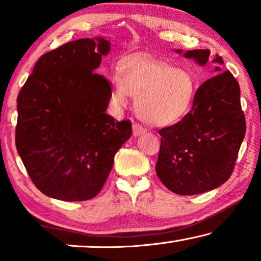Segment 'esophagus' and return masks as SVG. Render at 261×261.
I'll use <instances>...</instances> for the list:
<instances>
[{"mask_svg": "<svg viewBox=\"0 0 261 261\" xmlns=\"http://www.w3.org/2000/svg\"><path fill=\"white\" fill-rule=\"evenodd\" d=\"M146 132L145 127L141 126L140 123H134L133 124V134L135 135V137H139V135L144 134Z\"/></svg>", "mask_w": 261, "mask_h": 261, "instance_id": "obj_1", "label": "esophagus"}]
</instances>
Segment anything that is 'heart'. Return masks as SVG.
<instances>
[{
  "mask_svg": "<svg viewBox=\"0 0 261 261\" xmlns=\"http://www.w3.org/2000/svg\"><path fill=\"white\" fill-rule=\"evenodd\" d=\"M196 83L188 70L151 59L124 63L114 76L110 102L123 109L128 97H137V112L146 122L170 124L180 120L192 106Z\"/></svg>",
  "mask_w": 261,
  "mask_h": 261,
  "instance_id": "heart-1",
  "label": "heart"
}]
</instances>
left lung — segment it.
Segmentation results:
<instances>
[{
    "instance_id": "1",
    "label": "left lung",
    "mask_w": 261,
    "mask_h": 261,
    "mask_svg": "<svg viewBox=\"0 0 261 261\" xmlns=\"http://www.w3.org/2000/svg\"><path fill=\"white\" fill-rule=\"evenodd\" d=\"M184 57L204 66L210 51L194 49ZM213 63L216 74L197 89L190 112L177 123L158 130L162 141L156 176L178 195L202 194L226 183L245 138L238 81L230 71L221 69L223 59L219 55L214 56Z\"/></svg>"
}]
</instances>
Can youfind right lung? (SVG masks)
<instances>
[{"mask_svg":"<svg viewBox=\"0 0 261 261\" xmlns=\"http://www.w3.org/2000/svg\"><path fill=\"white\" fill-rule=\"evenodd\" d=\"M109 49L96 38L45 53L17 96V153L33 184L52 198H94L132 135L129 120L106 113L110 83L94 72Z\"/></svg>","mask_w":261,"mask_h":261,"instance_id":"right-lung-1","label":"right lung"}]
</instances>
